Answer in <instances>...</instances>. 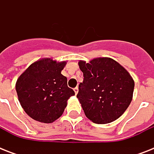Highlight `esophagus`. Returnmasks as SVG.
I'll return each mask as SVG.
<instances>
[{"mask_svg": "<svg viewBox=\"0 0 154 154\" xmlns=\"http://www.w3.org/2000/svg\"><path fill=\"white\" fill-rule=\"evenodd\" d=\"M73 90H74V92H75V94L77 95V93H78V88H77V87H76V88H74V89H73Z\"/></svg>", "mask_w": 154, "mask_h": 154, "instance_id": "esophagus-1", "label": "esophagus"}]
</instances>
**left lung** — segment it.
<instances>
[{
	"instance_id": "obj_1",
	"label": "left lung",
	"mask_w": 154,
	"mask_h": 154,
	"mask_svg": "<svg viewBox=\"0 0 154 154\" xmlns=\"http://www.w3.org/2000/svg\"><path fill=\"white\" fill-rule=\"evenodd\" d=\"M83 82L77 97L90 121L107 124L122 116L132 101L134 82L124 67L109 57L80 60Z\"/></svg>"
}]
</instances>
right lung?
<instances>
[{
	"mask_svg": "<svg viewBox=\"0 0 154 154\" xmlns=\"http://www.w3.org/2000/svg\"><path fill=\"white\" fill-rule=\"evenodd\" d=\"M65 61L45 58L32 63L18 78L16 90L20 105L30 117L51 123L62 115L68 99L75 95L60 72Z\"/></svg>",
	"mask_w": 154,
	"mask_h": 154,
	"instance_id": "add662e5",
	"label": "right lung"
}]
</instances>
